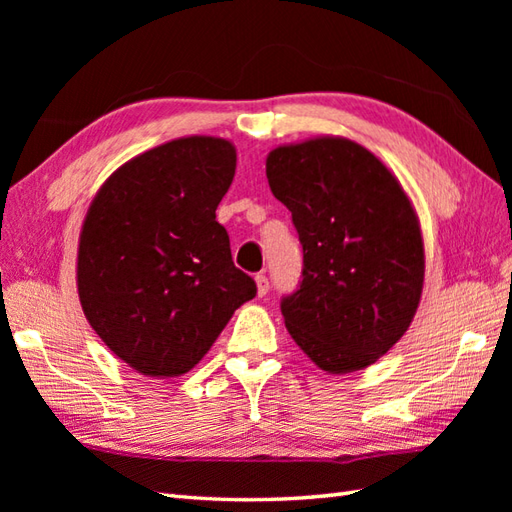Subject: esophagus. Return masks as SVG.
Listing matches in <instances>:
<instances>
[{
  "label": "esophagus",
  "instance_id": "obj_1",
  "mask_svg": "<svg viewBox=\"0 0 512 512\" xmlns=\"http://www.w3.org/2000/svg\"><path fill=\"white\" fill-rule=\"evenodd\" d=\"M255 284H257V295L259 297H266L268 295V290H270V284H268V277L262 273V275H257L255 277Z\"/></svg>",
  "mask_w": 512,
  "mask_h": 512
}]
</instances>
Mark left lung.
<instances>
[{
	"label": "left lung",
	"instance_id": "left-lung-1",
	"mask_svg": "<svg viewBox=\"0 0 512 512\" xmlns=\"http://www.w3.org/2000/svg\"><path fill=\"white\" fill-rule=\"evenodd\" d=\"M266 178L303 246V279L281 301L290 336L323 372L376 363L422 295L424 244L409 195L372 151L341 136L275 147Z\"/></svg>",
	"mask_w": 512,
	"mask_h": 512
}]
</instances>
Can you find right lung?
I'll return each mask as SVG.
<instances>
[{
    "label": "right lung",
    "mask_w": 512,
    "mask_h": 512,
    "mask_svg": "<svg viewBox=\"0 0 512 512\" xmlns=\"http://www.w3.org/2000/svg\"><path fill=\"white\" fill-rule=\"evenodd\" d=\"M235 165L231 140L176 138L127 160L94 195L76 288L92 330L138 374H187L257 295L215 220Z\"/></svg>",
    "instance_id": "1"
}]
</instances>
